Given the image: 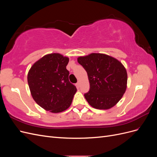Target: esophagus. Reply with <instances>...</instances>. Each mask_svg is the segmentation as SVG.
<instances>
[{
	"label": "esophagus",
	"mask_w": 157,
	"mask_h": 157,
	"mask_svg": "<svg viewBox=\"0 0 157 157\" xmlns=\"http://www.w3.org/2000/svg\"><path fill=\"white\" fill-rule=\"evenodd\" d=\"M77 88H79V87H80V82H79V81L77 83Z\"/></svg>",
	"instance_id": "1"
}]
</instances>
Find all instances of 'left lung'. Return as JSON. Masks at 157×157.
<instances>
[{
  "instance_id": "8db88e82",
  "label": "left lung",
  "mask_w": 157,
  "mask_h": 157,
  "mask_svg": "<svg viewBox=\"0 0 157 157\" xmlns=\"http://www.w3.org/2000/svg\"><path fill=\"white\" fill-rule=\"evenodd\" d=\"M77 61L88 74L90 88L84 94L88 103L95 109L103 110L115 106L127 88L124 66L113 57L100 53L80 56Z\"/></svg>"
}]
</instances>
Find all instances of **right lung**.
<instances>
[{
	"label": "right lung",
	"mask_w": 157,
	"mask_h": 157,
	"mask_svg": "<svg viewBox=\"0 0 157 157\" xmlns=\"http://www.w3.org/2000/svg\"><path fill=\"white\" fill-rule=\"evenodd\" d=\"M68 57L59 53L44 56L33 64L27 74V82L35 102L46 111L63 112L72 103L77 88L69 80L66 69Z\"/></svg>",
	"instance_id": "right-lung-1"
}]
</instances>
